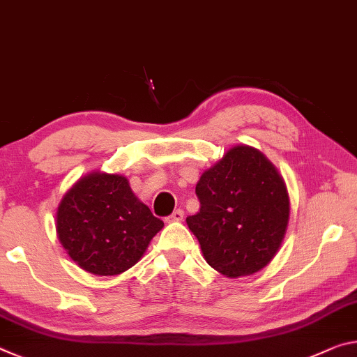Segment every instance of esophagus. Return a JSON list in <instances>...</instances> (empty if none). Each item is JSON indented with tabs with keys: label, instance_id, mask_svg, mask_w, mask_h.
I'll list each match as a JSON object with an SVG mask.
<instances>
[{
	"label": "esophagus",
	"instance_id": "34e87169",
	"mask_svg": "<svg viewBox=\"0 0 357 357\" xmlns=\"http://www.w3.org/2000/svg\"><path fill=\"white\" fill-rule=\"evenodd\" d=\"M183 215H185L183 210L178 208V210H175V212L171 215V217L167 218V221H169V223H171V221H182L183 220Z\"/></svg>",
	"mask_w": 357,
	"mask_h": 357
}]
</instances>
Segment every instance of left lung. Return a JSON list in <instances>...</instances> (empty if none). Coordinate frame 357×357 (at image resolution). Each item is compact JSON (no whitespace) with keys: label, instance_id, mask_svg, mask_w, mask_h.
<instances>
[{"label":"left lung","instance_id":"left-lung-1","mask_svg":"<svg viewBox=\"0 0 357 357\" xmlns=\"http://www.w3.org/2000/svg\"><path fill=\"white\" fill-rule=\"evenodd\" d=\"M201 208L186 218L208 266L229 278L259 272L273 259L289 221L284 180L259 150L237 145L201 175Z\"/></svg>","mask_w":357,"mask_h":357}]
</instances>
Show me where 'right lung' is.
Wrapping results in <instances>:
<instances>
[{"instance_id": "1", "label": "right lung", "mask_w": 357, "mask_h": 357, "mask_svg": "<svg viewBox=\"0 0 357 357\" xmlns=\"http://www.w3.org/2000/svg\"><path fill=\"white\" fill-rule=\"evenodd\" d=\"M162 226L119 174L85 175L56 210L58 241L69 258L102 277L119 275L136 264Z\"/></svg>"}]
</instances>
